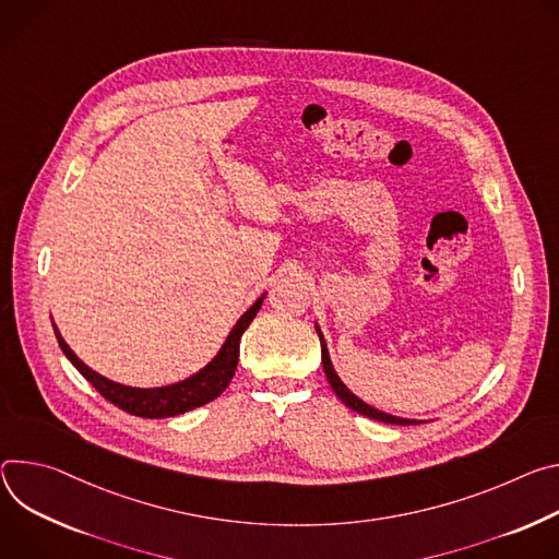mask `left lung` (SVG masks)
<instances>
[{
	"label": "left lung",
	"instance_id": "8db88e82",
	"mask_svg": "<svg viewBox=\"0 0 559 559\" xmlns=\"http://www.w3.org/2000/svg\"><path fill=\"white\" fill-rule=\"evenodd\" d=\"M316 331L320 335V344H322V364H324V373H326V380L331 384V389L335 391V395L355 413L359 415H366L370 419H378V421H384V424H400V426H411V424H421V419H406V417H397V415H391V413H384V411H378L376 406H370L366 402H361L355 393L348 391V386L340 380V376L335 373L333 368V361H331V355H329V348H326V340L320 331V326L316 324Z\"/></svg>",
	"mask_w": 559,
	"mask_h": 559
}]
</instances>
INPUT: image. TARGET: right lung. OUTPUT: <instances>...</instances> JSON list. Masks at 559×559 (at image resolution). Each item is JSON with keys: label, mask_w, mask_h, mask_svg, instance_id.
Listing matches in <instances>:
<instances>
[{"label": "right lung", "mask_w": 559, "mask_h": 559, "mask_svg": "<svg viewBox=\"0 0 559 559\" xmlns=\"http://www.w3.org/2000/svg\"><path fill=\"white\" fill-rule=\"evenodd\" d=\"M264 297H266V293H262V297H258L255 304L235 322V326L230 329L219 353L204 368H200L195 376L186 378L181 382H175V384H168V386H157V389H135V386H127V384H117V382L99 376L97 370L88 368L71 350V346L64 342V337H61V333L57 331L55 324H52V329H55L59 348L64 350V355L71 359V364L110 404H115L117 408L127 411L131 415H138V417L162 419V417H175L186 411L204 406L226 391V386L230 384V380L235 376V368H237L239 340H241L243 331L248 329V324H251L253 318L258 316Z\"/></svg>", "instance_id": "add662e5"}]
</instances>
